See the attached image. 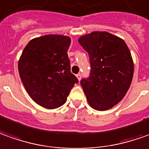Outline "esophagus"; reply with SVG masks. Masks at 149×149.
Returning a JSON list of instances; mask_svg holds the SVG:
<instances>
[{
  "instance_id": "obj_1",
  "label": "esophagus",
  "mask_w": 149,
  "mask_h": 149,
  "mask_svg": "<svg viewBox=\"0 0 149 149\" xmlns=\"http://www.w3.org/2000/svg\"><path fill=\"white\" fill-rule=\"evenodd\" d=\"M77 79H78L79 81L81 79V74H80V73H78V74H77Z\"/></svg>"
}]
</instances>
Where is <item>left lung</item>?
<instances>
[{
	"instance_id": "8db88e82",
	"label": "left lung",
	"mask_w": 149,
	"mask_h": 149,
	"mask_svg": "<svg viewBox=\"0 0 149 149\" xmlns=\"http://www.w3.org/2000/svg\"><path fill=\"white\" fill-rule=\"evenodd\" d=\"M79 43L90 57V75L81 80L88 103L99 111L113 108L132 81L134 64L130 50L122 39L106 32L82 36Z\"/></svg>"
}]
</instances>
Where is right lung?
<instances>
[{
    "instance_id": "obj_1",
    "label": "right lung",
    "mask_w": 149,
    "mask_h": 149,
    "mask_svg": "<svg viewBox=\"0 0 149 149\" xmlns=\"http://www.w3.org/2000/svg\"><path fill=\"white\" fill-rule=\"evenodd\" d=\"M70 37L46 35L30 40L19 58V72L28 95L36 104L54 109L66 102L78 79L71 72Z\"/></svg>"
}]
</instances>
